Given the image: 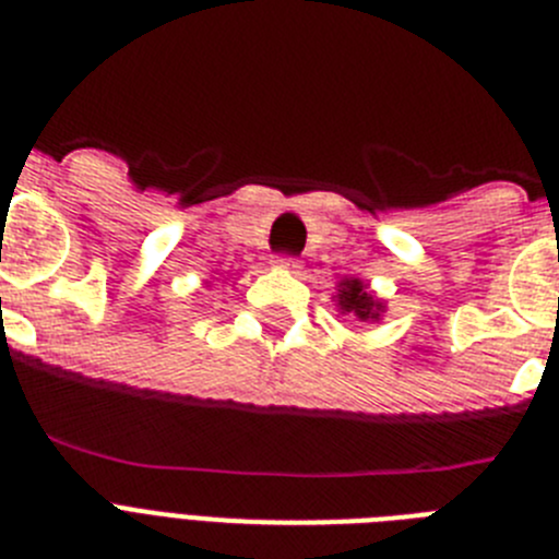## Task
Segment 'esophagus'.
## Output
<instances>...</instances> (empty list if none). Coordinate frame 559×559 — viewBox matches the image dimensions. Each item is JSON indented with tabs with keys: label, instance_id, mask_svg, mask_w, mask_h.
I'll return each instance as SVG.
<instances>
[{
	"label": "esophagus",
	"instance_id": "obj_1",
	"mask_svg": "<svg viewBox=\"0 0 559 559\" xmlns=\"http://www.w3.org/2000/svg\"><path fill=\"white\" fill-rule=\"evenodd\" d=\"M274 263H276V269H285V271L299 269V260H296V257H290V254H280Z\"/></svg>",
	"mask_w": 559,
	"mask_h": 559
}]
</instances>
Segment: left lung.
Here are the masks:
<instances>
[{"label": "left lung", "mask_w": 559, "mask_h": 559, "mask_svg": "<svg viewBox=\"0 0 559 559\" xmlns=\"http://www.w3.org/2000/svg\"><path fill=\"white\" fill-rule=\"evenodd\" d=\"M338 308H341V313H353L367 322V319H380V310H383V305H380L378 299H372V294L364 288V283H360V280H344V283H341V294H338Z\"/></svg>", "instance_id": "left-lung-1"}]
</instances>
